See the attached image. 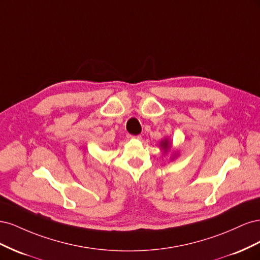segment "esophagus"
<instances>
[{"mask_svg": "<svg viewBox=\"0 0 260 260\" xmlns=\"http://www.w3.org/2000/svg\"><path fill=\"white\" fill-rule=\"evenodd\" d=\"M132 138H133V139H137V140H141V139H142V137H141V136H133Z\"/></svg>", "mask_w": 260, "mask_h": 260, "instance_id": "34e87169", "label": "esophagus"}]
</instances>
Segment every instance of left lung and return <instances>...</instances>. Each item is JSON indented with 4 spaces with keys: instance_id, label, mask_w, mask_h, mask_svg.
Returning <instances> with one entry per match:
<instances>
[{
    "instance_id": "left-lung-1",
    "label": "left lung",
    "mask_w": 260,
    "mask_h": 260,
    "mask_svg": "<svg viewBox=\"0 0 260 260\" xmlns=\"http://www.w3.org/2000/svg\"><path fill=\"white\" fill-rule=\"evenodd\" d=\"M159 147H160V149L162 151V153L165 154V155H167V153H169V151H171V147H172V141H170V139L169 138H165L164 140H161L160 141V143H159ZM178 155H179V152H174V154H172L171 156H170V159L171 160H174V159H176L177 157H178Z\"/></svg>"
}]
</instances>
